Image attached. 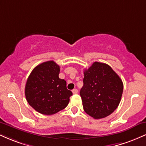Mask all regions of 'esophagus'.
I'll return each instance as SVG.
<instances>
[{"mask_svg":"<svg viewBox=\"0 0 146 146\" xmlns=\"http://www.w3.org/2000/svg\"><path fill=\"white\" fill-rule=\"evenodd\" d=\"M72 92H73V94H77V93H78V89H76V88H75V89H73V90H72Z\"/></svg>","mask_w":146,"mask_h":146,"instance_id":"1","label":"esophagus"}]
</instances>
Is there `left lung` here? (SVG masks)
I'll return each instance as SVG.
<instances>
[{
  "label": "left lung",
  "instance_id": "obj_1",
  "mask_svg": "<svg viewBox=\"0 0 146 146\" xmlns=\"http://www.w3.org/2000/svg\"><path fill=\"white\" fill-rule=\"evenodd\" d=\"M84 75L80 96L84 111L97 119L113 113L123 93L121 78L109 65L98 62L85 70Z\"/></svg>",
  "mask_w": 146,
  "mask_h": 146
}]
</instances>
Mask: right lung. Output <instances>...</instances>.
Wrapping results in <instances>:
<instances>
[{"mask_svg": "<svg viewBox=\"0 0 146 146\" xmlns=\"http://www.w3.org/2000/svg\"><path fill=\"white\" fill-rule=\"evenodd\" d=\"M60 66L47 61L33 69L27 80L25 93L29 104L38 113L56 114L67 106L73 95L64 80L59 78Z\"/></svg>", "mask_w": 146, "mask_h": 146, "instance_id": "add662e5", "label": "right lung"}]
</instances>
